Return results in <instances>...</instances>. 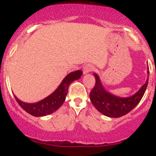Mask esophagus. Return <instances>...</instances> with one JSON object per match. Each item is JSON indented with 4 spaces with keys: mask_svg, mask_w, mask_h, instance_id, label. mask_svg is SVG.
Listing matches in <instances>:
<instances>
[{
    "mask_svg": "<svg viewBox=\"0 0 156 156\" xmlns=\"http://www.w3.org/2000/svg\"><path fill=\"white\" fill-rule=\"evenodd\" d=\"M93 69V67L91 64H86V65L83 66V74H87L89 72H91Z\"/></svg>",
    "mask_w": 156,
    "mask_h": 156,
    "instance_id": "esophagus-1",
    "label": "esophagus"
}]
</instances>
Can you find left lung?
<instances>
[{
  "label": "left lung",
  "instance_id": "left-lung-1",
  "mask_svg": "<svg viewBox=\"0 0 156 156\" xmlns=\"http://www.w3.org/2000/svg\"><path fill=\"white\" fill-rule=\"evenodd\" d=\"M147 73H149V71H147ZM94 76L96 81L89 94L90 101L98 112L108 117H122L133 110L140 102L148 84L147 78L146 83L133 95L120 98L107 92L103 87L99 76L96 73H94Z\"/></svg>",
  "mask_w": 156,
  "mask_h": 156
}]
</instances>
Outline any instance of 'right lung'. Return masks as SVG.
Listing matches in <instances>:
<instances>
[{
	"label": "right lung",
	"instance_id": "add662e5",
	"mask_svg": "<svg viewBox=\"0 0 156 156\" xmlns=\"http://www.w3.org/2000/svg\"><path fill=\"white\" fill-rule=\"evenodd\" d=\"M83 74L81 70H77L67 75L58 87L51 94L42 101L34 103H27L21 101L15 95L16 101L26 112L34 117H43L53 113L61 107L65 101L69 84L79 79Z\"/></svg>",
	"mask_w": 156,
	"mask_h": 156
}]
</instances>
